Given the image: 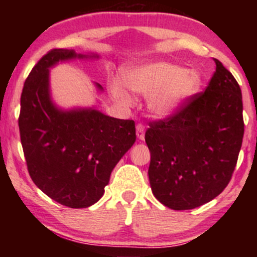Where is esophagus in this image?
<instances>
[{
    "label": "esophagus",
    "mask_w": 257,
    "mask_h": 257,
    "mask_svg": "<svg viewBox=\"0 0 257 257\" xmlns=\"http://www.w3.org/2000/svg\"><path fill=\"white\" fill-rule=\"evenodd\" d=\"M137 137L140 139V140H144V139H145V126L141 124V123L137 125Z\"/></svg>",
    "instance_id": "34e87169"
}]
</instances>
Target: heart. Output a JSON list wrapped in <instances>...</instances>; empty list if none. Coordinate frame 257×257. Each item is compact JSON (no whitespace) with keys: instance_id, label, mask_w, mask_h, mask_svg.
I'll return each mask as SVG.
<instances>
[{"instance_id":"1","label":"heart","mask_w":257,"mask_h":257,"mask_svg":"<svg viewBox=\"0 0 257 257\" xmlns=\"http://www.w3.org/2000/svg\"><path fill=\"white\" fill-rule=\"evenodd\" d=\"M124 82L134 93L149 96V108L156 117L168 118L178 113L198 93L203 78L197 70H185L167 61H153L129 70ZM126 86L114 79L111 93L117 101L129 106L134 99Z\"/></svg>"}]
</instances>
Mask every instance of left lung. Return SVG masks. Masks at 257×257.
<instances>
[{
  "instance_id": "1",
  "label": "left lung",
  "mask_w": 257,
  "mask_h": 257,
  "mask_svg": "<svg viewBox=\"0 0 257 257\" xmlns=\"http://www.w3.org/2000/svg\"><path fill=\"white\" fill-rule=\"evenodd\" d=\"M214 76L178 113L150 124L149 179L153 196L173 210L194 209L228 185L244 135L239 84L214 59Z\"/></svg>"
}]
</instances>
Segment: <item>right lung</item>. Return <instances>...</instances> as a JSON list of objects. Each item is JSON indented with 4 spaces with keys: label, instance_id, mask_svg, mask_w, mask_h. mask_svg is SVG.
I'll return each mask as SVG.
<instances>
[{
    "label": "right lung",
    "instance_id": "1",
    "mask_svg": "<svg viewBox=\"0 0 257 257\" xmlns=\"http://www.w3.org/2000/svg\"><path fill=\"white\" fill-rule=\"evenodd\" d=\"M99 58L53 49L31 70L20 98V140L32 181L53 200L73 209L88 208L104 196L111 172L137 139L134 120L113 118L95 107L61 108L53 101L52 67Z\"/></svg>",
    "mask_w": 257,
    "mask_h": 257
}]
</instances>
